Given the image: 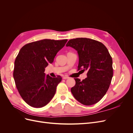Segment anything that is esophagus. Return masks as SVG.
I'll list each match as a JSON object with an SVG mask.
<instances>
[{
    "label": "esophagus",
    "instance_id": "1",
    "mask_svg": "<svg viewBox=\"0 0 133 133\" xmlns=\"http://www.w3.org/2000/svg\"><path fill=\"white\" fill-rule=\"evenodd\" d=\"M63 79H69V77L67 76H63Z\"/></svg>",
    "mask_w": 133,
    "mask_h": 133
}]
</instances>
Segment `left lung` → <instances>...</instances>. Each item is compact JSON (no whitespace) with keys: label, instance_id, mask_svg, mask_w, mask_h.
<instances>
[{"label":"left lung","instance_id":"1","mask_svg":"<svg viewBox=\"0 0 133 133\" xmlns=\"http://www.w3.org/2000/svg\"><path fill=\"white\" fill-rule=\"evenodd\" d=\"M66 46L77 51L78 70L87 71V78L82 81L74 79L71 93L83 105H93L102 99L109 88L113 75L111 57L103 43L89 38L70 39Z\"/></svg>","mask_w":133,"mask_h":133}]
</instances>
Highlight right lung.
<instances>
[{
	"label": "right lung",
	"mask_w": 133,
	"mask_h": 133,
	"mask_svg": "<svg viewBox=\"0 0 133 133\" xmlns=\"http://www.w3.org/2000/svg\"><path fill=\"white\" fill-rule=\"evenodd\" d=\"M67 39H43L28 43L20 50L14 62L13 77L23 99L30 106L42 108L54 96L62 77L52 78L44 73Z\"/></svg>",
	"instance_id": "obj_1"
}]
</instances>
